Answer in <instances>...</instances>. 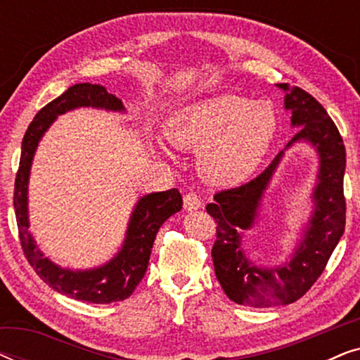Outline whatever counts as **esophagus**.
Returning <instances> with one entry per match:
<instances>
[{
  "mask_svg": "<svg viewBox=\"0 0 360 360\" xmlns=\"http://www.w3.org/2000/svg\"><path fill=\"white\" fill-rule=\"evenodd\" d=\"M184 208L186 211H196V210L201 208V198L195 193V191H190V193L185 195Z\"/></svg>",
  "mask_w": 360,
  "mask_h": 360,
  "instance_id": "34e87169",
  "label": "esophagus"
}]
</instances>
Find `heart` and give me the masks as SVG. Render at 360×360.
<instances>
[{
  "mask_svg": "<svg viewBox=\"0 0 360 360\" xmlns=\"http://www.w3.org/2000/svg\"><path fill=\"white\" fill-rule=\"evenodd\" d=\"M165 132L180 149H201L200 170L210 184L236 185L267 154L277 134V115L269 103L223 93L180 108Z\"/></svg>",
  "mask_w": 360,
  "mask_h": 360,
  "instance_id": "heart-1",
  "label": "heart"
}]
</instances>
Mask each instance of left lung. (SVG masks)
<instances>
[{"mask_svg": "<svg viewBox=\"0 0 360 360\" xmlns=\"http://www.w3.org/2000/svg\"><path fill=\"white\" fill-rule=\"evenodd\" d=\"M278 86L285 91L283 105L292 115V126L300 127L285 149L304 141L319 157L318 181L313 190L314 208L298 248L288 262L274 269L254 265L243 249V233L254 228L260 201L285 150L278 152L255 179L218 191L213 203L206 205L208 214L218 224L211 249L216 278L233 302L254 308L288 304L302 298L323 274L346 226L342 186L346 147L342 137L326 110L309 93L288 83Z\"/></svg>", "mask_w": 360, "mask_h": 360, "instance_id": "left-lung-1", "label": "left lung"}]
</instances>
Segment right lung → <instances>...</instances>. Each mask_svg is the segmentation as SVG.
Here are the masks:
<instances>
[{
    "label": "right lung",
    "mask_w": 360,
    "mask_h": 360,
    "mask_svg": "<svg viewBox=\"0 0 360 360\" xmlns=\"http://www.w3.org/2000/svg\"><path fill=\"white\" fill-rule=\"evenodd\" d=\"M75 108H100V110L117 112L126 111L120 98L108 93L105 86L77 83L37 112L24 134L21 160H19V170L14 181V211H16L19 239H21L24 255L29 264L32 265L39 277L56 292L96 304L122 302L131 297L144 277L157 231L172 214L179 213L184 200L176 188L141 196L131 214L126 239L120 252L110 262L100 267L70 270L58 267L57 264L49 260L29 233V175H31L32 159L39 141L57 120V116Z\"/></svg>",
    "instance_id": "obj_1"
}]
</instances>
